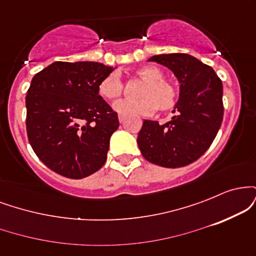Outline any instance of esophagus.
<instances>
[{"instance_id": "34e87169", "label": "esophagus", "mask_w": 256, "mask_h": 256, "mask_svg": "<svg viewBox=\"0 0 256 256\" xmlns=\"http://www.w3.org/2000/svg\"><path fill=\"white\" fill-rule=\"evenodd\" d=\"M125 119H126L125 116H122V114H120V116H119V122H125Z\"/></svg>"}]
</instances>
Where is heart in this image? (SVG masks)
I'll use <instances>...</instances> for the list:
<instances>
[{"instance_id":"1","label":"heart","mask_w":256,"mask_h":256,"mask_svg":"<svg viewBox=\"0 0 256 256\" xmlns=\"http://www.w3.org/2000/svg\"><path fill=\"white\" fill-rule=\"evenodd\" d=\"M137 77L143 80V84L138 89L137 100H120L116 102L113 108L122 116H150L155 110H171L177 104V88L170 80L164 79V72L156 66L148 64L138 68ZM98 94L104 100L112 101L118 98L124 90L122 78L119 73L113 72L106 76L98 83Z\"/></svg>"}]
</instances>
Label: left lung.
<instances>
[{
  "label": "left lung",
  "instance_id": "obj_1",
  "mask_svg": "<svg viewBox=\"0 0 256 256\" xmlns=\"http://www.w3.org/2000/svg\"><path fill=\"white\" fill-rule=\"evenodd\" d=\"M177 77L179 98L166 124L144 120L137 137L143 158L155 165L177 168L201 158L218 134L224 116L222 83L214 70L189 54L154 55Z\"/></svg>",
  "mask_w": 256,
  "mask_h": 256
}]
</instances>
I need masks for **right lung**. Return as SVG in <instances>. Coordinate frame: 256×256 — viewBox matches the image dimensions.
Returning a JSON list of instances; mask_svg holds the SVG:
<instances>
[{
    "label": "right lung",
    "instance_id": "add662e5",
    "mask_svg": "<svg viewBox=\"0 0 256 256\" xmlns=\"http://www.w3.org/2000/svg\"><path fill=\"white\" fill-rule=\"evenodd\" d=\"M113 71L92 61H55L34 76L26 130L34 152L52 171L82 179L104 165L119 120L98 86Z\"/></svg>",
    "mask_w": 256,
    "mask_h": 256
}]
</instances>
